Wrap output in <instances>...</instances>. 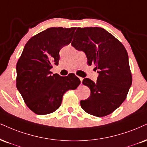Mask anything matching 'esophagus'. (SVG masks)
I'll list each match as a JSON object with an SVG mask.
<instances>
[{
	"label": "esophagus",
	"mask_w": 147,
	"mask_h": 147,
	"mask_svg": "<svg viewBox=\"0 0 147 147\" xmlns=\"http://www.w3.org/2000/svg\"><path fill=\"white\" fill-rule=\"evenodd\" d=\"M79 78H80V82H81V83H82V81H83V78H82L79 77Z\"/></svg>",
	"instance_id": "obj_1"
}]
</instances>
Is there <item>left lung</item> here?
I'll return each instance as SVG.
<instances>
[{
    "mask_svg": "<svg viewBox=\"0 0 147 147\" xmlns=\"http://www.w3.org/2000/svg\"><path fill=\"white\" fill-rule=\"evenodd\" d=\"M71 46L84 52L88 64L95 65L99 74L95 82L83 80L90 95L80 101L81 107L97 117L110 115L125 101L132 84L126 49L112 34L99 27L78 28Z\"/></svg>",
    "mask_w": 147,
    "mask_h": 147,
    "instance_id": "left-lung-1",
    "label": "left lung"
}]
</instances>
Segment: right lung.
Masks as SVG:
<instances>
[{"instance_id": "1", "label": "right lung", "mask_w": 147, "mask_h": 147, "mask_svg": "<svg viewBox=\"0 0 147 147\" xmlns=\"http://www.w3.org/2000/svg\"><path fill=\"white\" fill-rule=\"evenodd\" d=\"M76 28L52 27L30 38L16 65V86L25 104L39 115L56 111L68 90L76 89L80 80L74 74L52 75L59 51L72 41Z\"/></svg>"}]
</instances>
